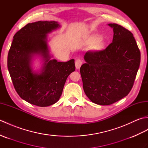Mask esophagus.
<instances>
[{"label":"esophagus","instance_id":"esophagus-1","mask_svg":"<svg viewBox=\"0 0 148 148\" xmlns=\"http://www.w3.org/2000/svg\"><path fill=\"white\" fill-rule=\"evenodd\" d=\"M83 62L82 61H81V60L80 59H77L76 61H75V65H76V68L77 69H79L81 65H82Z\"/></svg>","mask_w":148,"mask_h":148}]
</instances>
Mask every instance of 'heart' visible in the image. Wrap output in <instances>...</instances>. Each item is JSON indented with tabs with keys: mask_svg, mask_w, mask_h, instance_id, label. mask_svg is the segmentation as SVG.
<instances>
[{
	"mask_svg": "<svg viewBox=\"0 0 148 148\" xmlns=\"http://www.w3.org/2000/svg\"><path fill=\"white\" fill-rule=\"evenodd\" d=\"M102 37L97 34H94L88 37L86 39V43L88 45H94V49L96 51H102L105 48L106 44L101 40Z\"/></svg>",
	"mask_w": 148,
	"mask_h": 148,
	"instance_id": "heart-1",
	"label": "heart"
}]
</instances>
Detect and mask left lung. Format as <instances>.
I'll return each mask as SVG.
<instances>
[{
  "label": "left lung",
  "instance_id": "8db88e82",
  "mask_svg": "<svg viewBox=\"0 0 148 148\" xmlns=\"http://www.w3.org/2000/svg\"><path fill=\"white\" fill-rule=\"evenodd\" d=\"M113 29L112 42L102 51H87L80 68L84 92L97 104L111 105L132 88L139 68L140 53L133 34L119 25Z\"/></svg>",
  "mask_w": 148,
  "mask_h": 148
}]
</instances>
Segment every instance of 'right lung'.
<instances>
[{"mask_svg":"<svg viewBox=\"0 0 148 148\" xmlns=\"http://www.w3.org/2000/svg\"><path fill=\"white\" fill-rule=\"evenodd\" d=\"M60 27L55 21H39L28 23L13 37L8 71L19 96L31 104L47 107L58 102L67 78L76 69L74 59L67 62L51 59L48 34ZM37 56L43 64L37 72L33 70L32 61Z\"/></svg>","mask_w":148,"mask_h":148,"instance_id":"1","label":"right lung"}]
</instances>
